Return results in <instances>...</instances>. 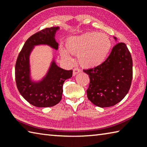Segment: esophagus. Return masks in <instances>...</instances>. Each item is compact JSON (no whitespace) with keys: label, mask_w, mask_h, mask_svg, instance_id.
I'll list each match as a JSON object with an SVG mask.
<instances>
[{"label":"esophagus","mask_w":147,"mask_h":147,"mask_svg":"<svg viewBox=\"0 0 147 147\" xmlns=\"http://www.w3.org/2000/svg\"><path fill=\"white\" fill-rule=\"evenodd\" d=\"M80 72H81V70H80V69L79 68H78V67L74 68V69H73V75L75 76V75H76V74H78V73H80Z\"/></svg>","instance_id":"obj_1"}]
</instances>
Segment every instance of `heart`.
<instances>
[{"instance_id": "1", "label": "heart", "mask_w": 147, "mask_h": 147, "mask_svg": "<svg viewBox=\"0 0 147 147\" xmlns=\"http://www.w3.org/2000/svg\"><path fill=\"white\" fill-rule=\"evenodd\" d=\"M111 47V41L106 34L89 32L68 38L66 48L69 53L78 55L79 64L84 68H93L106 60ZM61 56L67 60L72 58L65 50L61 49Z\"/></svg>"}]
</instances>
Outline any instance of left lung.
Segmentation results:
<instances>
[{
	"label": "left lung",
	"mask_w": 147,
	"mask_h": 147,
	"mask_svg": "<svg viewBox=\"0 0 147 147\" xmlns=\"http://www.w3.org/2000/svg\"><path fill=\"white\" fill-rule=\"evenodd\" d=\"M117 40V38L114 37ZM132 59L124 43L113 47L103 63L85 69L90 78L87 96L89 100L100 108L113 106L121 102L130 88L133 76Z\"/></svg>",
	"instance_id": "1"
}]
</instances>
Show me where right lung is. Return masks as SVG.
I'll use <instances>...</instances> for the list:
<instances>
[{
	"label": "right lung",
	"mask_w": 147,
	"mask_h": 147,
	"mask_svg": "<svg viewBox=\"0 0 147 147\" xmlns=\"http://www.w3.org/2000/svg\"><path fill=\"white\" fill-rule=\"evenodd\" d=\"M59 29L58 26L47 28L32 35L25 42L16 61L15 74L17 89L27 102L39 108L52 107L58 104L61 99L64 82L73 75V70L59 67L53 60L41 80L33 82L30 78V55L34 46L47 45L58 50L55 34Z\"/></svg>",
	"instance_id": "add662e5"
}]
</instances>
